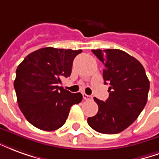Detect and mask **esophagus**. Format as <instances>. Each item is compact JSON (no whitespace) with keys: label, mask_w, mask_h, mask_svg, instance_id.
<instances>
[{"label":"esophagus","mask_w":159,"mask_h":159,"mask_svg":"<svg viewBox=\"0 0 159 159\" xmlns=\"http://www.w3.org/2000/svg\"><path fill=\"white\" fill-rule=\"evenodd\" d=\"M83 98H84V100L91 101V99H92V97H91V96H89V95H86L85 93H83Z\"/></svg>","instance_id":"1"}]
</instances>
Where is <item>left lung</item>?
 Segmentation results:
<instances>
[{
	"label": "left lung",
	"mask_w": 159,
	"mask_h": 159,
	"mask_svg": "<svg viewBox=\"0 0 159 159\" xmlns=\"http://www.w3.org/2000/svg\"><path fill=\"white\" fill-rule=\"evenodd\" d=\"M105 66L103 80L109 84L106 102L94 97L98 112L87 119L94 130L102 134H118L138 118L148 102L150 83L137 59L119 49L92 50Z\"/></svg>",
	"instance_id": "obj_1"
}]
</instances>
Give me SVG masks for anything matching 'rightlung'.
I'll use <instances>...</instances> for the list:
<instances>
[{
	"label": "right lung",
	"mask_w": 159,
	"mask_h": 159,
	"mask_svg": "<svg viewBox=\"0 0 159 159\" xmlns=\"http://www.w3.org/2000/svg\"><path fill=\"white\" fill-rule=\"evenodd\" d=\"M82 50L45 47L31 52L16 70L14 88L21 112L34 127L52 131L62 127L82 95L57 84L70 76L73 61Z\"/></svg>",
	"instance_id": "right-lung-1"
}]
</instances>
